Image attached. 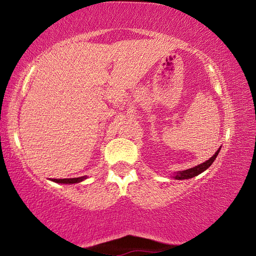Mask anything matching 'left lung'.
<instances>
[{
    "label": "left lung",
    "mask_w": 256,
    "mask_h": 256,
    "mask_svg": "<svg viewBox=\"0 0 256 256\" xmlns=\"http://www.w3.org/2000/svg\"><path fill=\"white\" fill-rule=\"evenodd\" d=\"M219 151H220V148L216 150V152L214 156H212V157L209 160H206V162H204L203 164H198V166L193 167V168H190V170L178 172L176 174L175 178L176 180H188V178H192V177H194V176H198V174H201V172L206 170L208 168L211 166V164L214 162V159L216 158V156H218Z\"/></svg>",
    "instance_id": "left-lung-1"
}]
</instances>
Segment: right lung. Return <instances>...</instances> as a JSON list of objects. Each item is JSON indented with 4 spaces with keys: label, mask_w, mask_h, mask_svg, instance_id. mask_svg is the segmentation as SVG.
<instances>
[{
    "label": "right lung",
    "mask_w": 256,
    "mask_h": 256,
    "mask_svg": "<svg viewBox=\"0 0 256 256\" xmlns=\"http://www.w3.org/2000/svg\"><path fill=\"white\" fill-rule=\"evenodd\" d=\"M84 180H86V176L82 177H76V178H53L52 180L55 182V183H62V184H74V183H80Z\"/></svg>",
    "instance_id": "obj_1"
}]
</instances>
